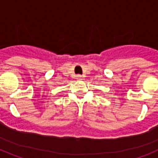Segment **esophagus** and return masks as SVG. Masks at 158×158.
<instances>
[{
    "mask_svg": "<svg viewBox=\"0 0 158 158\" xmlns=\"http://www.w3.org/2000/svg\"><path fill=\"white\" fill-rule=\"evenodd\" d=\"M76 78L77 79V80H81L82 76H81V75H80V74H78V75H77V76H76Z\"/></svg>",
    "mask_w": 158,
    "mask_h": 158,
    "instance_id": "obj_1",
    "label": "esophagus"
}]
</instances>
